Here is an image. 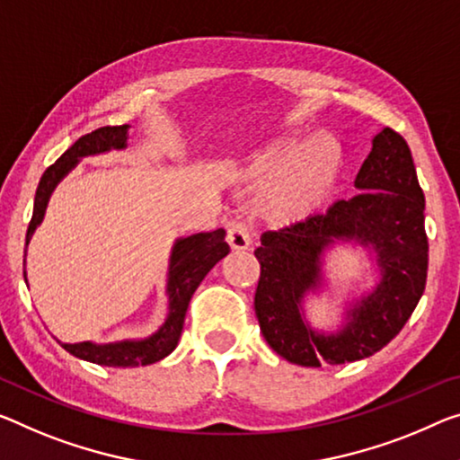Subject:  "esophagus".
<instances>
[{"label":"esophagus","mask_w":460,"mask_h":460,"mask_svg":"<svg viewBox=\"0 0 460 460\" xmlns=\"http://www.w3.org/2000/svg\"><path fill=\"white\" fill-rule=\"evenodd\" d=\"M228 244L232 246L234 251H246L251 246V234H249V228L243 222H234L230 224L228 228Z\"/></svg>","instance_id":"obj_1"}]
</instances>
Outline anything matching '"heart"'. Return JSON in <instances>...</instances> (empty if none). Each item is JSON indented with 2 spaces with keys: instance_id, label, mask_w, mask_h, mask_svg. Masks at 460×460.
Wrapping results in <instances>:
<instances>
[{
  "instance_id": "1",
  "label": "heart",
  "mask_w": 460,
  "mask_h": 460,
  "mask_svg": "<svg viewBox=\"0 0 460 460\" xmlns=\"http://www.w3.org/2000/svg\"><path fill=\"white\" fill-rule=\"evenodd\" d=\"M341 172V147L331 136H286L259 150L243 176L254 185L270 182L259 209L273 224H296L321 209Z\"/></svg>"
}]
</instances>
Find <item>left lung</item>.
Returning a JSON list of instances; mask_svg holds the SVG:
<instances>
[{"instance_id": "left-lung-1", "label": "left lung", "mask_w": 460, "mask_h": 460, "mask_svg": "<svg viewBox=\"0 0 460 460\" xmlns=\"http://www.w3.org/2000/svg\"><path fill=\"white\" fill-rule=\"evenodd\" d=\"M353 185L359 193L351 199L333 203L327 214L265 232L254 251L261 263L254 294L261 333L292 364L319 368L370 358L399 335L426 289V199L407 141L391 127L376 133ZM337 242L368 250L381 279L346 307L341 328L319 332L305 319L303 298L320 291L323 252Z\"/></svg>"}]
</instances>
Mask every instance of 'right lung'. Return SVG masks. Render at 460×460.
Returning a JSON list of instances; mask_svg holds the SVG:
<instances>
[{"mask_svg": "<svg viewBox=\"0 0 460 460\" xmlns=\"http://www.w3.org/2000/svg\"><path fill=\"white\" fill-rule=\"evenodd\" d=\"M127 139H129V125L101 127V129L82 136L67 152H63V156L55 164L47 168L45 174L40 176L37 195H34L32 220L28 224L26 232V246L31 243L37 226L45 217L47 203L51 199L55 187L63 181V176L72 172L82 158L96 156V154L111 150H123V147H127ZM224 236L226 230L217 228L214 232H199V234H190L187 238H176L171 251V261H168V316L156 333L146 339H125V341L115 343L59 341L63 349L75 358L86 359V362L111 366V368H133V366L160 362L179 345L189 302L193 298L195 289L199 288L203 278L211 271V267L230 252V246Z\"/></svg>", "mask_w": 460, "mask_h": 460, "instance_id": "obj_1", "label": "right lung"}]
</instances>
